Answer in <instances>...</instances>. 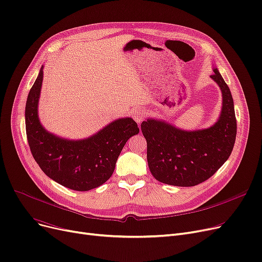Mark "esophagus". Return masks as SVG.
Masks as SVG:
<instances>
[{"mask_svg": "<svg viewBox=\"0 0 262 262\" xmlns=\"http://www.w3.org/2000/svg\"><path fill=\"white\" fill-rule=\"evenodd\" d=\"M133 118H134V120L137 122L138 124H140L143 120H144V118H145V112H144V110L143 109H135L134 110V112H133Z\"/></svg>", "mask_w": 262, "mask_h": 262, "instance_id": "esophagus-1", "label": "esophagus"}]
</instances>
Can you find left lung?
I'll return each instance as SVG.
<instances>
[{
	"mask_svg": "<svg viewBox=\"0 0 262 262\" xmlns=\"http://www.w3.org/2000/svg\"><path fill=\"white\" fill-rule=\"evenodd\" d=\"M211 78L223 94L220 119L213 126L183 130L165 121L141 123L146 139V158L153 177L174 186H195L211 178L229 158L236 136V120L230 90L214 68Z\"/></svg>",
	"mask_w": 262,
	"mask_h": 262,
	"instance_id": "1",
	"label": "left lung"
}]
</instances>
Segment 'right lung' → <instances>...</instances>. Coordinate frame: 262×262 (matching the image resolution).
Instances as JSON below:
<instances>
[{"label": "right lung", "instance_id": "add662e5", "mask_svg": "<svg viewBox=\"0 0 262 262\" xmlns=\"http://www.w3.org/2000/svg\"><path fill=\"white\" fill-rule=\"evenodd\" d=\"M42 68L26 105V130L32 155L56 183L78 191L96 188L112 176L125 143L139 133L138 125L132 118L119 119L82 140L63 139L47 132L39 122L37 110Z\"/></svg>", "mask_w": 262, "mask_h": 262}]
</instances>
